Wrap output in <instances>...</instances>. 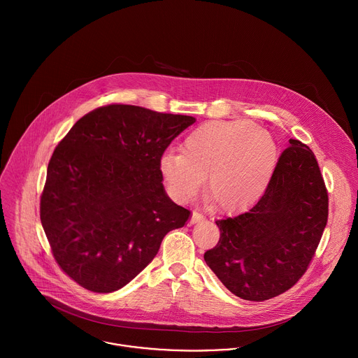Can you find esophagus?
I'll return each instance as SVG.
<instances>
[{
    "instance_id": "1",
    "label": "esophagus",
    "mask_w": 358,
    "mask_h": 358,
    "mask_svg": "<svg viewBox=\"0 0 358 358\" xmlns=\"http://www.w3.org/2000/svg\"><path fill=\"white\" fill-rule=\"evenodd\" d=\"M202 220H203V215H202V214H199V213H196V211L192 213V215H191V224L199 222V221H202Z\"/></svg>"
}]
</instances>
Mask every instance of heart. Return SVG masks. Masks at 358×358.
Returning a JSON list of instances; mask_svg holds the SVG:
<instances>
[{"label":"heart","mask_w":358,"mask_h":358,"mask_svg":"<svg viewBox=\"0 0 358 358\" xmlns=\"http://www.w3.org/2000/svg\"><path fill=\"white\" fill-rule=\"evenodd\" d=\"M278 160L273 138L248 120H214L194 129L182 151L160 157V171L177 201L191 199L207 174V195L221 213H236L266 191Z\"/></svg>","instance_id":"1"}]
</instances>
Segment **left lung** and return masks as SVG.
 I'll list each match as a JSON object with an SVG mask.
<instances>
[{"instance_id":"8db88e82","label":"left lung","mask_w":358,"mask_h":358,"mask_svg":"<svg viewBox=\"0 0 358 358\" xmlns=\"http://www.w3.org/2000/svg\"><path fill=\"white\" fill-rule=\"evenodd\" d=\"M278 160L271 182L246 213L215 221L221 236L203 259L235 296L264 301L308 271L329 217V194L313 151L299 140Z\"/></svg>"}]
</instances>
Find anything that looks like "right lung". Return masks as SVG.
Instances as JSON below:
<instances>
[{"mask_svg": "<svg viewBox=\"0 0 358 358\" xmlns=\"http://www.w3.org/2000/svg\"><path fill=\"white\" fill-rule=\"evenodd\" d=\"M195 122L131 105L79 119L49 160L41 222L61 269L82 287L112 293L157 255L189 211L167 195L160 157Z\"/></svg>", "mask_w": 358, "mask_h": 358, "instance_id": "1", "label": "right lung"}]
</instances>
